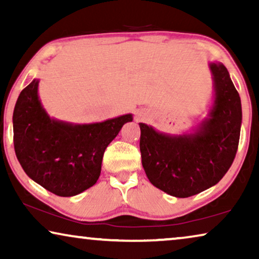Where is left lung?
Returning a JSON list of instances; mask_svg holds the SVG:
<instances>
[{
	"instance_id": "8db88e82",
	"label": "left lung",
	"mask_w": 259,
	"mask_h": 259,
	"mask_svg": "<svg viewBox=\"0 0 259 259\" xmlns=\"http://www.w3.org/2000/svg\"><path fill=\"white\" fill-rule=\"evenodd\" d=\"M214 99L206 118L192 133L158 132L140 122L141 162L159 190L187 198L210 189L229 171L238 148L242 104L226 67L208 63Z\"/></svg>"
}]
</instances>
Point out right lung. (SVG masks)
Instances as JSON below:
<instances>
[{"instance_id":"right-lung-1","label":"right lung","mask_w":259,"mask_h":259,"mask_svg":"<svg viewBox=\"0 0 259 259\" xmlns=\"http://www.w3.org/2000/svg\"><path fill=\"white\" fill-rule=\"evenodd\" d=\"M34 79L17 98L13 114L14 147L30 179L60 197L76 196L100 177L105 150L132 114L102 122L72 123L53 119L38 98Z\"/></svg>"}]
</instances>
